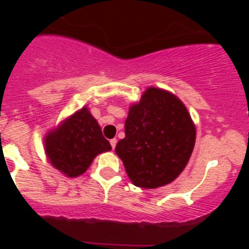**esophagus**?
<instances>
[{"label":"esophagus","instance_id":"1","mask_svg":"<svg viewBox=\"0 0 249 249\" xmlns=\"http://www.w3.org/2000/svg\"><path fill=\"white\" fill-rule=\"evenodd\" d=\"M109 143H111L112 149H114L116 148V144H117V140H116V138H112V140L109 141Z\"/></svg>","mask_w":249,"mask_h":249}]
</instances>
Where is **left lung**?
Returning a JSON list of instances; mask_svg holds the SVG:
<instances>
[{
    "mask_svg": "<svg viewBox=\"0 0 249 249\" xmlns=\"http://www.w3.org/2000/svg\"><path fill=\"white\" fill-rule=\"evenodd\" d=\"M124 138L116 153L133 184L157 188L171 183L188 163L196 127L183 103L169 92L149 87L131 106Z\"/></svg>",
    "mask_w": 249,
    "mask_h": 249,
    "instance_id": "8db88e82",
    "label": "left lung"
}]
</instances>
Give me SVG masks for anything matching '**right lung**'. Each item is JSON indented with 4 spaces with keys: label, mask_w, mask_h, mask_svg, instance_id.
I'll return each instance as SVG.
<instances>
[{
    "label": "right lung",
    "mask_w": 249,
    "mask_h": 249,
    "mask_svg": "<svg viewBox=\"0 0 249 249\" xmlns=\"http://www.w3.org/2000/svg\"><path fill=\"white\" fill-rule=\"evenodd\" d=\"M45 148L53 167L68 177H77L87 171L96 156L112 147L97 121L83 107L46 136Z\"/></svg>",
    "instance_id": "1"
}]
</instances>
